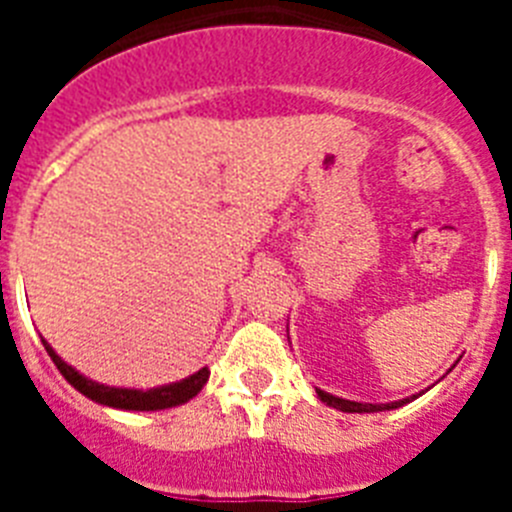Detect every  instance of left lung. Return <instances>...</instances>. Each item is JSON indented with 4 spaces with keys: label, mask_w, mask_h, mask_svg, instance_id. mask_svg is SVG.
<instances>
[{
    "label": "left lung",
    "mask_w": 512,
    "mask_h": 512,
    "mask_svg": "<svg viewBox=\"0 0 512 512\" xmlns=\"http://www.w3.org/2000/svg\"><path fill=\"white\" fill-rule=\"evenodd\" d=\"M428 390H431V387H428ZM315 392H318V397L325 402V405H328V408L343 410V413H382V410L402 408V405H408V402L418 400L420 395H425V390H423V392H418V395L402 397V400H395V402H356V400H346V397L330 395V392L320 390V387H315Z\"/></svg>",
    "instance_id": "8db88e82"
}]
</instances>
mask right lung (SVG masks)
<instances>
[{"instance_id": "obj_1", "label": "right lung", "mask_w": 512, "mask_h": 512, "mask_svg": "<svg viewBox=\"0 0 512 512\" xmlns=\"http://www.w3.org/2000/svg\"><path fill=\"white\" fill-rule=\"evenodd\" d=\"M48 351V356L53 359V364L58 366V372L63 374V379L79 390L81 395L89 397L97 405H107V408L115 410H138V413H148V410H166L176 408V405H184L192 397H197L202 392V387L210 379L207 366H202L200 372L189 374V377L179 379V382L161 384V387H151V390H135V387H110V384L94 382V379L84 377L81 372H76L74 366L66 364L61 356L53 351V346L45 338H40Z\"/></svg>"}]
</instances>
